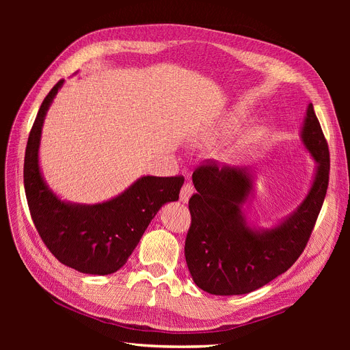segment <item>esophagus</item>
<instances>
[{
    "label": "esophagus",
    "instance_id": "34e87169",
    "mask_svg": "<svg viewBox=\"0 0 350 350\" xmlns=\"http://www.w3.org/2000/svg\"><path fill=\"white\" fill-rule=\"evenodd\" d=\"M193 193H194V187L190 185V183H185L180 190V201H183V203H187Z\"/></svg>",
    "mask_w": 350,
    "mask_h": 350
}]
</instances>
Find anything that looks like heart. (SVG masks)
Returning a JSON list of instances; mask_svg holds the SVG:
<instances>
[{
	"label": "heart",
	"instance_id": "obj_1",
	"mask_svg": "<svg viewBox=\"0 0 350 350\" xmlns=\"http://www.w3.org/2000/svg\"><path fill=\"white\" fill-rule=\"evenodd\" d=\"M243 123H244V115L241 112H237L231 115L227 120H224L221 124L207 129V131H204L198 136L197 142L203 146L214 144L218 140H223L231 136L235 131H238V129L243 126Z\"/></svg>",
	"mask_w": 350,
	"mask_h": 350
}]
</instances>
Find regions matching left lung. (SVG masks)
I'll return each mask as SVG.
<instances>
[{"mask_svg":"<svg viewBox=\"0 0 350 350\" xmlns=\"http://www.w3.org/2000/svg\"><path fill=\"white\" fill-rule=\"evenodd\" d=\"M302 142L318 161L306 198L288 219L267 231L245 226L243 204L252 189L248 169L206 160L193 173L191 224L185 255L193 281L213 295H243L288 271L304 252L329 185V147L312 103Z\"/></svg>","mask_w":350,"mask_h":350,"instance_id":"1","label":"left lung"}]
</instances>
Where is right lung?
<instances>
[{
    "label": "right lung",
    "mask_w": 350,
    "mask_h": 350,
    "mask_svg": "<svg viewBox=\"0 0 350 350\" xmlns=\"http://www.w3.org/2000/svg\"><path fill=\"white\" fill-rule=\"evenodd\" d=\"M62 83L44 99L27 143L24 187L31 218L59 262L82 273H113L126 264L159 208L178 200L185 177L144 176L120 196L95 206L61 201L42 180L38 147L46 110Z\"/></svg>",
    "instance_id": "1"
}]
</instances>
